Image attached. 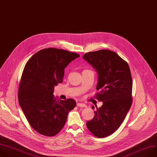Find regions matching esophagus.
Here are the masks:
<instances>
[{"instance_id": "1", "label": "esophagus", "mask_w": 157, "mask_h": 157, "mask_svg": "<svg viewBox=\"0 0 157 157\" xmlns=\"http://www.w3.org/2000/svg\"><path fill=\"white\" fill-rule=\"evenodd\" d=\"M77 106L78 107H81V108H86V105H85V104H83V103H78L77 104Z\"/></svg>"}]
</instances>
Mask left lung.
I'll use <instances>...</instances> for the list:
<instances>
[{"label":"left lung","instance_id":"left-lung-1","mask_svg":"<svg viewBox=\"0 0 157 157\" xmlns=\"http://www.w3.org/2000/svg\"><path fill=\"white\" fill-rule=\"evenodd\" d=\"M83 59L98 72V92L95 97L103 103L94 111V117L86 122V127L95 137L103 138L120 127L132 105L131 70L126 61L108 49L87 52Z\"/></svg>","mask_w":157,"mask_h":157}]
</instances>
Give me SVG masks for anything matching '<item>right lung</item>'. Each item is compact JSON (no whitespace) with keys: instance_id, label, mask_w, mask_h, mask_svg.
<instances>
[{"instance_id":"right-lung-1","label":"right lung","mask_w":157,"mask_h":157,"mask_svg":"<svg viewBox=\"0 0 157 157\" xmlns=\"http://www.w3.org/2000/svg\"><path fill=\"white\" fill-rule=\"evenodd\" d=\"M79 56L49 48L39 51L26 62L20 82L18 101L30 126L41 135L57 134L69 112L76 106L74 100H57L53 93L54 86L63 81L66 66Z\"/></svg>"}]
</instances>
